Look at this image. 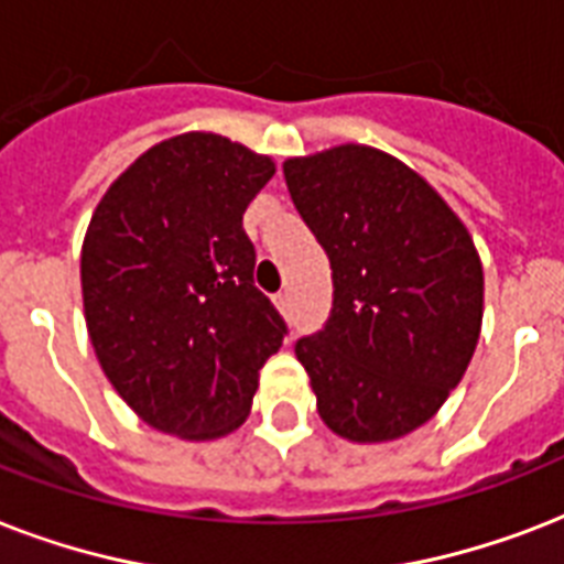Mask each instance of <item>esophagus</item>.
I'll return each instance as SVG.
<instances>
[{"label": "esophagus", "instance_id": "esophagus-1", "mask_svg": "<svg viewBox=\"0 0 564 564\" xmlns=\"http://www.w3.org/2000/svg\"><path fill=\"white\" fill-rule=\"evenodd\" d=\"M273 305L279 308V314H291V294H276L273 296Z\"/></svg>", "mask_w": 564, "mask_h": 564}]
</instances>
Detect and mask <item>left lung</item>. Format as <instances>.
Instances as JSON below:
<instances>
[{"label": "left lung", "instance_id": "obj_1", "mask_svg": "<svg viewBox=\"0 0 564 564\" xmlns=\"http://www.w3.org/2000/svg\"><path fill=\"white\" fill-rule=\"evenodd\" d=\"M332 264L326 329L296 359L335 435L388 444L432 421L482 329V261L468 226L391 152L338 143L282 164Z\"/></svg>", "mask_w": 564, "mask_h": 564}]
</instances>
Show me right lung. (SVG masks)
Here are the masks:
<instances>
[{"label":"right lung","instance_id":"1","mask_svg":"<svg viewBox=\"0 0 564 564\" xmlns=\"http://www.w3.org/2000/svg\"><path fill=\"white\" fill-rule=\"evenodd\" d=\"M270 155L214 132L173 134L108 185L82 243V303L99 368L143 423L214 441L250 417L285 323L252 285L243 212Z\"/></svg>","mask_w":564,"mask_h":564}]
</instances>
